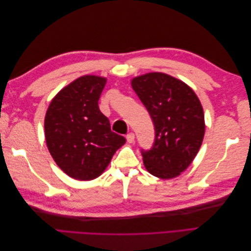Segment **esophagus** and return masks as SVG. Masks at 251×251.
Returning <instances> with one entry per match:
<instances>
[{"label":"esophagus","instance_id":"34e87169","mask_svg":"<svg viewBox=\"0 0 251 251\" xmlns=\"http://www.w3.org/2000/svg\"><path fill=\"white\" fill-rule=\"evenodd\" d=\"M134 140H135V134L134 133H128L126 135V141L128 143H132V142H134Z\"/></svg>","mask_w":251,"mask_h":251}]
</instances>
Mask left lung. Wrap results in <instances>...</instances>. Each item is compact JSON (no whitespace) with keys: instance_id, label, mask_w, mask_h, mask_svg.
<instances>
[{"instance_id":"8db88e82","label":"left lung","mask_w":251,"mask_h":251,"mask_svg":"<svg viewBox=\"0 0 251 251\" xmlns=\"http://www.w3.org/2000/svg\"><path fill=\"white\" fill-rule=\"evenodd\" d=\"M155 127L151 150H141L149 173L161 179L179 176L198 154L205 133L199 98L186 83L171 75L151 72L132 79Z\"/></svg>"}]
</instances>
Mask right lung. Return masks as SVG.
I'll return each instance as SVG.
<instances>
[{
	"instance_id": "1",
	"label": "right lung",
	"mask_w": 251,
	"mask_h": 251,
	"mask_svg": "<svg viewBox=\"0 0 251 251\" xmlns=\"http://www.w3.org/2000/svg\"><path fill=\"white\" fill-rule=\"evenodd\" d=\"M107 79L85 75L60 90L45 116L48 150L68 176L88 181L100 176L126 138L111 131L98 107Z\"/></svg>"
}]
</instances>
